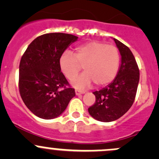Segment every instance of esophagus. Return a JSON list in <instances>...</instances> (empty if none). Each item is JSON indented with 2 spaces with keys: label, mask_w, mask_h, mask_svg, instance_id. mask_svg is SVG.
<instances>
[{
  "label": "esophagus",
  "mask_w": 159,
  "mask_h": 159,
  "mask_svg": "<svg viewBox=\"0 0 159 159\" xmlns=\"http://www.w3.org/2000/svg\"><path fill=\"white\" fill-rule=\"evenodd\" d=\"M84 91H81L79 90H75V94H76V95H79V94H84Z\"/></svg>",
  "instance_id": "1"
}]
</instances>
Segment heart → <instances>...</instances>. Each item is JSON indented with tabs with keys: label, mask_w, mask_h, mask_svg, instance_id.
Returning a JSON list of instances; mask_svg holds the SVG:
<instances>
[{
	"label": "heart",
	"mask_w": 159,
	"mask_h": 159,
	"mask_svg": "<svg viewBox=\"0 0 159 159\" xmlns=\"http://www.w3.org/2000/svg\"><path fill=\"white\" fill-rule=\"evenodd\" d=\"M119 63L118 48L100 41H91L78 46L74 54L65 52L59 59L61 70L69 80L74 79L83 66L84 73L71 83L79 89L89 87L92 82L98 87L108 84L116 77Z\"/></svg>",
	"instance_id": "b5f03b06"
}]
</instances>
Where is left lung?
Listing matches in <instances>:
<instances>
[{
    "instance_id": "left-lung-1",
    "label": "left lung",
    "mask_w": 159,
    "mask_h": 159,
    "mask_svg": "<svg viewBox=\"0 0 159 159\" xmlns=\"http://www.w3.org/2000/svg\"><path fill=\"white\" fill-rule=\"evenodd\" d=\"M121 56L116 78L100 91L93 92L95 102L89 108L90 115L98 121L110 122L124 115L134 103L139 82V69L132 52L114 38Z\"/></svg>"
}]
</instances>
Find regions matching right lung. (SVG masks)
<instances>
[{
    "label": "right lung",
    "mask_w": 159,
    "mask_h": 159,
    "mask_svg": "<svg viewBox=\"0 0 159 159\" xmlns=\"http://www.w3.org/2000/svg\"><path fill=\"white\" fill-rule=\"evenodd\" d=\"M78 37L69 34H44L35 38L24 53L19 65V91L34 115L52 119L66 109L75 89L61 72L59 59Z\"/></svg>",
    "instance_id": "add662e5"
}]
</instances>
